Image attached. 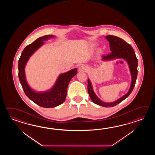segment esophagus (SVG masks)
Instances as JSON below:
<instances>
[{
    "instance_id": "esophagus-1",
    "label": "esophagus",
    "mask_w": 155,
    "mask_h": 155,
    "mask_svg": "<svg viewBox=\"0 0 155 155\" xmlns=\"http://www.w3.org/2000/svg\"><path fill=\"white\" fill-rule=\"evenodd\" d=\"M84 67H82V66H81L80 68V70H82V71H83V70H84Z\"/></svg>"
}]
</instances>
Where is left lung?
I'll use <instances>...</instances> for the list:
<instances>
[{
    "mask_svg": "<svg viewBox=\"0 0 155 155\" xmlns=\"http://www.w3.org/2000/svg\"><path fill=\"white\" fill-rule=\"evenodd\" d=\"M106 38L110 43V48L111 53L108 55L102 56V60L104 61L113 60L116 58H122L126 60L129 64L130 70L131 74L132 81L128 92L123 96L122 97L118 99L115 101L106 103L102 101L96 95L92 89V85L90 80H87V91L90 99L92 102L98 105L105 107H110L117 105L120 102L127 98L131 93L135 87L136 80L137 76V64L138 60L136 56L135 51L131 46L126 43L125 40L117 36L114 35H107Z\"/></svg>",
    "mask_w": 155,
    "mask_h": 155,
    "instance_id": "8db88e82",
    "label": "left lung"
}]
</instances>
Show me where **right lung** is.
Here are the masks:
<instances>
[{"label": "right lung", "mask_w": 155, "mask_h": 155, "mask_svg": "<svg viewBox=\"0 0 155 155\" xmlns=\"http://www.w3.org/2000/svg\"><path fill=\"white\" fill-rule=\"evenodd\" d=\"M54 36L52 35H48L40 37L33 43L27 45L21 53L18 62V76L25 95L38 105L45 108L55 107L64 102L68 85L78 72L77 69H74L67 73L60 74L54 86L46 92L34 91L28 85L25 75V67L28 60L33 53L43 45L44 41Z\"/></svg>", "instance_id": "add662e5"}]
</instances>
